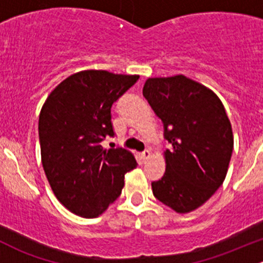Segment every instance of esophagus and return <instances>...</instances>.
<instances>
[{
    "instance_id": "1",
    "label": "esophagus",
    "mask_w": 263,
    "mask_h": 263,
    "mask_svg": "<svg viewBox=\"0 0 263 263\" xmlns=\"http://www.w3.org/2000/svg\"><path fill=\"white\" fill-rule=\"evenodd\" d=\"M141 156H142V159H144V160H147V159H150V156H151V151L148 150V148H146L145 151H142Z\"/></svg>"
}]
</instances>
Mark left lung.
<instances>
[{
  "label": "left lung",
  "instance_id": "obj_1",
  "mask_svg": "<svg viewBox=\"0 0 263 263\" xmlns=\"http://www.w3.org/2000/svg\"><path fill=\"white\" fill-rule=\"evenodd\" d=\"M145 99L164 124L166 169L151 183L160 202L179 214L206 202L227 177L233 131L221 100L210 89L183 75L147 79Z\"/></svg>",
  "mask_w": 263,
  "mask_h": 263
}]
</instances>
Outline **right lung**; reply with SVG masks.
Listing matches in <instances>:
<instances>
[{
    "label": "right lung",
    "instance_id": "obj_1",
    "mask_svg": "<svg viewBox=\"0 0 263 263\" xmlns=\"http://www.w3.org/2000/svg\"><path fill=\"white\" fill-rule=\"evenodd\" d=\"M139 78L80 71L47 98L38 124L42 164L53 193L71 213L99 216L121 195L124 174L137 166L129 151L104 150L102 141L115 136L113 103Z\"/></svg>",
    "mask_w": 263,
    "mask_h": 263
}]
</instances>
